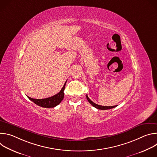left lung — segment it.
<instances>
[{
	"label": "left lung",
	"mask_w": 157,
	"mask_h": 157,
	"mask_svg": "<svg viewBox=\"0 0 157 157\" xmlns=\"http://www.w3.org/2000/svg\"><path fill=\"white\" fill-rule=\"evenodd\" d=\"M86 98L87 99V101H89V102L93 106H94V107L98 109H101V110H107V109H113L114 107H116L117 105H114V106H102V105H100L98 104H95L94 102H93L90 99H89L87 96V95H86Z\"/></svg>",
	"instance_id": "left-lung-1"
}]
</instances>
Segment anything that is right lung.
Instances as JSON below:
<instances>
[{
  "label": "right lung",
  "mask_w": 157,
  "mask_h": 157,
  "mask_svg": "<svg viewBox=\"0 0 157 157\" xmlns=\"http://www.w3.org/2000/svg\"><path fill=\"white\" fill-rule=\"evenodd\" d=\"M66 81L65 82L64 86H63L62 89H61V91L56 94L48 98H45V99H33L31 98L29 96L28 98L32 101V102H33L35 104H36V105L42 107H45V108H52L54 107L56 105H58L61 102V101L64 98V90L65 88V85H66Z\"/></svg>",
  "instance_id": "1"
}]
</instances>
